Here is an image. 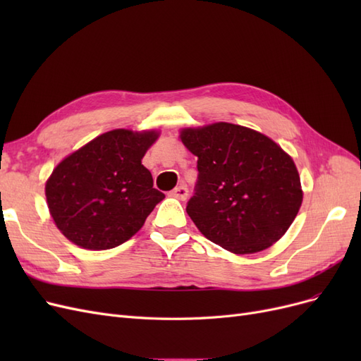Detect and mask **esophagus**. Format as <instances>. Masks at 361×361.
I'll list each match as a JSON object with an SVG mask.
<instances>
[{"instance_id":"34e87169","label":"esophagus","mask_w":361,"mask_h":361,"mask_svg":"<svg viewBox=\"0 0 361 361\" xmlns=\"http://www.w3.org/2000/svg\"><path fill=\"white\" fill-rule=\"evenodd\" d=\"M170 194L173 195L174 199L187 200V197H188V190H187V187H183V185H180V187H176Z\"/></svg>"}]
</instances>
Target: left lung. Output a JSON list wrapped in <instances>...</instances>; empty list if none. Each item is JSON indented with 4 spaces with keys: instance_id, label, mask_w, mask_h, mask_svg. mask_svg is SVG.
Listing matches in <instances>:
<instances>
[{
    "instance_id": "1",
    "label": "left lung",
    "mask_w": 361,
    "mask_h": 361,
    "mask_svg": "<svg viewBox=\"0 0 361 361\" xmlns=\"http://www.w3.org/2000/svg\"><path fill=\"white\" fill-rule=\"evenodd\" d=\"M199 180L187 206L199 231L233 255L267 250L288 232L302 203L297 166L274 140L227 122L183 128Z\"/></svg>"
}]
</instances>
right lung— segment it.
I'll return each mask as SVG.
<instances>
[{
    "mask_svg": "<svg viewBox=\"0 0 361 361\" xmlns=\"http://www.w3.org/2000/svg\"><path fill=\"white\" fill-rule=\"evenodd\" d=\"M159 130L113 129L72 152L45 185L59 231L85 250H110L143 227L164 199L141 164Z\"/></svg>",
    "mask_w": 361,
    "mask_h": 361,
    "instance_id": "obj_1",
    "label": "right lung"
}]
</instances>
